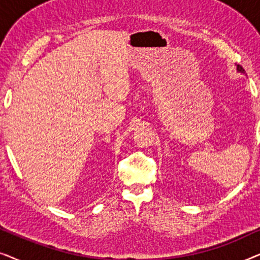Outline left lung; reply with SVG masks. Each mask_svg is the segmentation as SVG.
<instances>
[{"mask_svg":"<svg viewBox=\"0 0 260 260\" xmlns=\"http://www.w3.org/2000/svg\"><path fill=\"white\" fill-rule=\"evenodd\" d=\"M237 70L239 71V72H241V73H245V70L240 65H237Z\"/></svg>","mask_w":260,"mask_h":260,"instance_id":"1","label":"left lung"}]
</instances>
